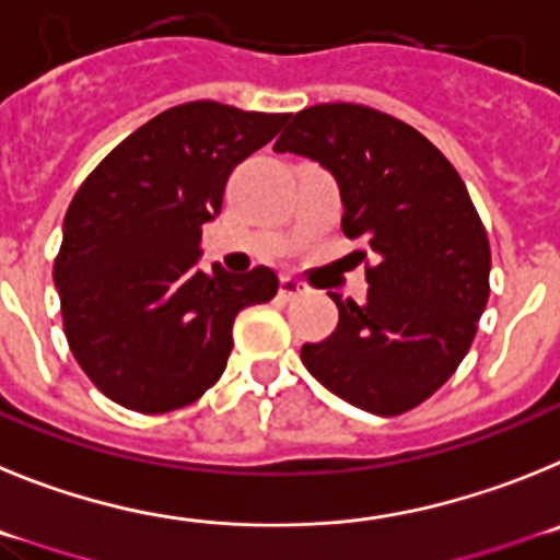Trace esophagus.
Segmentation results:
<instances>
[{
	"label": "esophagus",
	"instance_id": "obj_1",
	"mask_svg": "<svg viewBox=\"0 0 560 560\" xmlns=\"http://www.w3.org/2000/svg\"><path fill=\"white\" fill-rule=\"evenodd\" d=\"M279 292H281V299H299V295H304L306 292V287L301 284L299 279H292V276H281Z\"/></svg>",
	"mask_w": 560,
	"mask_h": 560
}]
</instances>
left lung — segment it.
Listing matches in <instances>:
<instances>
[{"label":"left lung","mask_w":560,"mask_h":560,"mask_svg":"<svg viewBox=\"0 0 560 560\" xmlns=\"http://www.w3.org/2000/svg\"><path fill=\"white\" fill-rule=\"evenodd\" d=\"M273 150L335 175L342 234L376 254L368 299L331 295L337 329L301 346L306 371L374 416L412 410L455 374L491 292L488 234L466 184L416 128L354 103L299 110Z\"/></svg>","instance_id":"8db88e82"}]
</instances>
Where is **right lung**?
Returning a JSON list of instances; mask_svg holds the SVG:
<instances>
[{
	"mask_svg": "<svg viewBox=\"0 0 560 560\" xmlns=\"http://www.w3.org/2000/svg\"><path fill=\"white\" fill-rule=\"evenodd\" d=\"M287 114L198 100L119 142L80 184L63 218L55 287L69 349L110 401L170 412L223 376L234 317L279 290L270 268H198L203 223L240 161Z\"/></svg>",
	"mask_w": 560,
	"mask_h": 560,
	"instance_id": "right-lung-1",
	"label": "right lung"
}]
</instances>
